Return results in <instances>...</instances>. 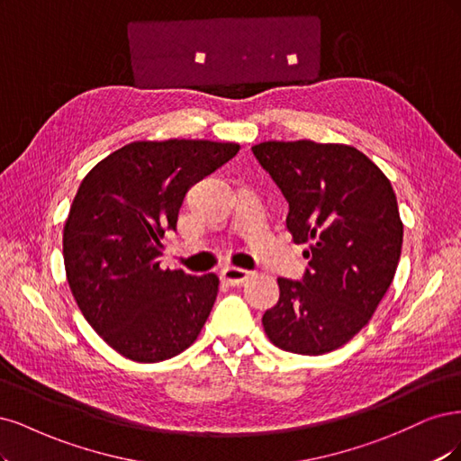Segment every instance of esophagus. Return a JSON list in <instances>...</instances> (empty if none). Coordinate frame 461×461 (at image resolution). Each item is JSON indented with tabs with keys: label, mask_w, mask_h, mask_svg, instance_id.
Listing matches in <instances>:
<instances>
[{
	"label": "esophagus",
	"mask_w": 461,
	"mask_h": 461,
	"mask_svg": "<svg viewBox=\"0 0 461 461\" xmlns=\"http://www.w3.org/2000/svg\"><path fill=\"white\" fill-rule=\"evenodd\" d=\"M249 277H250V272H247L243 268H237V266H224V268L220 270V279L228 285H240Z\"/></svg>",
	"instance_id": "34e87169"
}]
</instances>
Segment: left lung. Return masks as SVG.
Masks as SVG:
<instances>
[{"label": "left lung", "instance_id": "obj_1", "mask_svg": "<svg viewBox=\"0 0 461 461\" xmlns=\"http://www.w3.org/2000/svg\"><path fill=\"white\" fill-rule=\"evenodd\" d=\"M252 155L289 203L293 241L308 245L303 279L277 277L264 331L281 350L331 352L366 328L393 284L404 235L393 185L350 145L264 141Z\"/></svg>", "mask_w": 461, "mask_h": 461}]
</instances>
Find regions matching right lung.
Returning a JSON list of instances; mask_svg holds the SVG:
<instances>
[{"label":"right lung","mask_w":461,"mask_h":461,"mask_svg":"<svg viewBox=\"0 0 461 461\" xmlns=\"http://www.w3.org/2000/svg\"><path fill=\"white\" fill-rule=\"evenodd\" d=\"M240 145L133 141L87 172L63 231L70 291L87 323L133 362H162L193 345L218 294L216 274L160 270L187 189Z\"/></svg>","instance_id":"right-lung-1"}]
</instances>
